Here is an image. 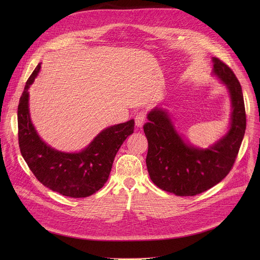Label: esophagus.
<instances>
[{"mask_svg":"<svg viewBox=\"0 0 260 260\" xmlns=\"http://www.w3.org/2000/svg\"><path fill=\"white\" fill-rule=\"evenodd\" d=\"M146 120V116L144 112H139L136 117H135V123L137 127H142V125L145 123Z\"/></svg>","mask_w":260,"mask_h":260,"instance_id":"esophagus-1","label":"esophagus"}]
</instances>
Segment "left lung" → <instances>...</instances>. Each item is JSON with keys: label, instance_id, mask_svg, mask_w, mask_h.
<instances>
[{"label": "left lung", "instance_id": "1", "mask_svg": "<svg viewBox=\"0 0 260 260\" xmlns=\"http://www.w3.org/2000/svg\"><path fill=\"white\" fill-rule=\"evenodd\" d=\"M212 75L230 94L232 111L225 133L208 148L190 143L180 134L173 116L162 107L147 114L143 126L148 140L147 170L160 189L178 197L202 193L223 180L237 158L246 129L242 87L234 72L224 62L212 57Z\"/></svg>", "mask_w": 260, "mask_h": 260}]
</instances>
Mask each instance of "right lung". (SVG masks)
<instances>
[{"instance_id": "right-lung-1", "label": "right lung", "mask_w": 260, "mask_h": 260, "mask_svg": "<svg viewBox=\"0 0 260 260\" xmlns=\"http://www.w3.org/2000/svg\"><path fill=\"white\" fill-rule=\"evenodd\" d=\"M40 70L41 62L27 79L19 100L17 120L21 155L44 186L70 198L89 197L107 182L120 146L134 133L135 120L104 128L80 151L55 149L39 136L30 119L28 89Z\"/></svg>"}]
</instances>
